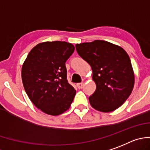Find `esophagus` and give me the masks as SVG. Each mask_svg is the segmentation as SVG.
<instances>
[{"label":"esophagus","instance_id":"esophagus-1","mask_svg":"<svg viewBox=\"0 0 150 150\" xmlns=\"http://www.w3.org/2000/svg\"><path fill=\"white\" fill-rule=\"evenodd\" d=\"M83 85H84V83H77V87H78V89H81L83 88Z\"/></svg>","mask_w":150,"mask_h":150}]
</instances>
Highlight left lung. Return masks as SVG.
<instances>
[{"label":"left lung","mask_w":150,"mask_h":150,"mask_svg":"<svg viewBox=\"0 0 150 150\" xmlns=\"http://www.w3.org/2000/svg\"><path fill=\"white\" fill-rule=\"evenodd\" d=\"M75 48L93 71L96 89L89 97L92 107L105 113L120 107L131 95L134 84V71L126 52L104 40L76 44Z\"/></svg>","instance_id":"1"}]
</instances>
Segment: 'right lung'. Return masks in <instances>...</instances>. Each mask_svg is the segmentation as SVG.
Instances as JSON below:
<instances>
[{"instance_id":"obj_1","label":"right lung","mask_w":150,"mask_h":150,"mask_svg":"<svg viewBox=\"0 0 150 150\" xmlns=\"http://www.w3.org/2000/svg\"><path fill=\"white\" fill-rule=\"evenodd\" d=\"M75 51L67 42L39 43L29 52L21 68L22 83L33 105L57 116L67 111L76 90L67 81L65 63Z\"/></svg>"}]
</instances>
